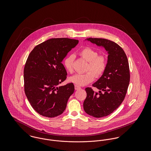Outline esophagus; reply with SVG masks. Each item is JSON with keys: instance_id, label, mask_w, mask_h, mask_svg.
I'll list each match as a JSON object with an SVG mask.
<instances>
[{"instance_id": "obj_1", "label": "esophagus", "mask_w": 151, "mask_h": 151, "mask_svg": "<svg viewBox=\"0 0 151 151\" xmlns=\"http://www.w3.org/2000/svg\"><path fill=\"white\" fill-rule=\"evenodd\" d=\"M75 90H79V89H81V88H80V87H79L78 86L75 85Z\"/></svg>"}]
</instances>
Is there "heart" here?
Returning <instances> with one entry per match:
<instances>
[{
    "mask_svg": "<svg viewBox=\"0 0 151 151\" xmlns=\"http://www.w3.org/2000/svg\"><path fill=\"white\" fill-rule=\"evenodd\" d=\"M79 54L84 60L88 62L86 71H89L83 74H75L70 77L68 80L77 86H84L93 81L95 79V75L99 78L104 73L107 66V60L104 55H98L96 50L90 47L84 48ZM74 59L75 55L70 54L63 61L65 68L70 73L73 71Z\"/></svg>",
    "mask_w": 151,
    "mask_h": 151,
    "instance_id": "1",
    "label": "heart"
}]
</instances>
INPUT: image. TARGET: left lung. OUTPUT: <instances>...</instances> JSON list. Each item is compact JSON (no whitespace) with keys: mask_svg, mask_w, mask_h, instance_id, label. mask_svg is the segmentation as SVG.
<instances>
[{"mask_svg":"<svg viewBox=\"0 0 151 151\" xmlns=\"http://www.w3.org/2000/svg\"><path fill=\"white\" fill-rule=\"evenodd\" d=\"M86 40L104 47L108 54L106 70L92 84L99 92L91 88L85 89L84 109L89 115L99 118L112 114L124 100L130 80L129 63L123 48L115 42L101 38Z\"/></svg>","mask_w":151,"mask_h":151,"instance_id":"left-lung-1","label":"left lung"}]
</instances>
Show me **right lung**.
<instances>
[{
    "label": "right lung",
    "instance_id": "add662e5",
    "mask_svg": "<svg viewBox=\"0 0 151 151\" xmlns=\"http://www.w3.org/2000/svg\"><path fill=\"white\" fill-rule=\"evenodd\" d=\"M78 43L75 39L52 38L36 45L28 55L24 68V92L39 114L54 117L65 109L75 87L72 83L59 86L67 75L62 61Z\"/></svg>",
    "mask_w": 151,
    "mask_h": 151
}]
</instances>
